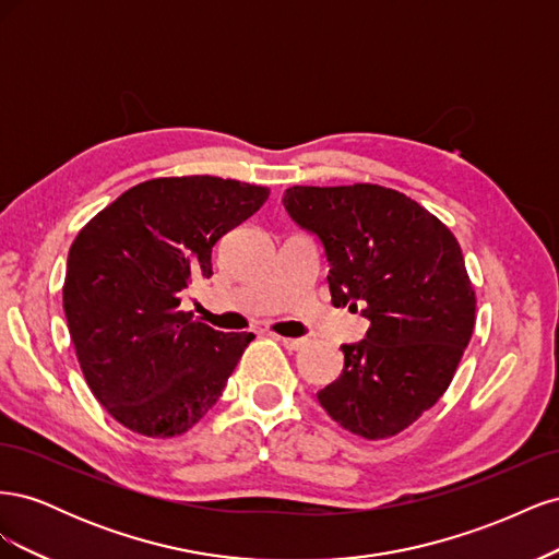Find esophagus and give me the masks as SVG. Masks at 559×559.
Segmentation results:
<instances>
[{"label":"esophagus","mask_w":559,"mask_h":559,"mask_svg":"<svg viewBox=\"0 0 559 559\" xmlns=\"http://www.w3.org/2000/svg\"><path fill=\"white\" fill-rule=\"evenodd\" d=\"M277 341L286 347V349H292V352H296V349H302L308 345V341L306 337H284V335H275Z\"/></svg>","instance_id":"1"}]
</instances>
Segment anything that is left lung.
<instances>
[{
	"instance_id": "left-lung-1",
	"label": "left lung",
	"mask_w": 559,
	"mask_h": 559,
	"mask_svg": "<svg viewBox=\"0 0 559 559\" xmlns=\"http://www.w3.org/2000/svg\"><path fill=\"white\" fill-rule=\"evenodd\" d=\"M284 207L324 245L331 302L370 321L317 394L343 429L382 441L445 394L476 324V292L450 228L378 183L292 186Z\"/></svg>"
}]
</instances>
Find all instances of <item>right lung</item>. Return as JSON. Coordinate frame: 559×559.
<instances>
[{"label": "right lung", "mask_w": 559, "mask_h": 559, "mask_svg": "<svg viewBox=\"0 0 559 559\" xmlns=\"http://www.w3.org/2000/svg\"><path fill=\"white\" fill-rule=\"evenodd\" d=\"M270 189L210 175L132 186L83 226L67 257L62 308L93 396L134 433L173 438L222 396L253 333L179 310L212 247Z\"/></svg>", "instance_id": "right-lung-1"}]
</instances>
